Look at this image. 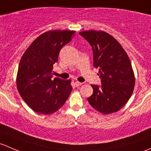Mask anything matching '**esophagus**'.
<instances>
[{
	"label": "esophagus",
	"mask_w": 151,
	"mask_h": 151,
	"mask_svg": "<svg viewBox=\"0 0 151 151\" xmlns=\"http://www.w3.org/2000/svg\"><path fill=\"white\" fill-rule=\"evenodd\" d=\"M82 84H83V83H80V82H78V81H77V82H75V83H74V85H75L76 87L80 86V85H81Z\"/></svg>",
	"instance_id": "34e87169"
}]
</instances>
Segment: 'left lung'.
Listing matches in <instances>:
<instances>
[{
    "instance_id": "1",
    "label": "left lung",
    "mask_w": 151,
    "mask_h": 151,
    "mask_svg": "<svg viewBox=\"0 0 151 151\" xmlns=\"http://www.w3.org/2000/svg\"><path fill=\"white\" fill-rule=\"evenodd\" d=\"M80 36L90 44L93 66L99 68L101 85H91L93 93L88 98L95 109L109 114L121 109L134 88V74L130 60L119 42L104 31H83Z\"/></svg>"
}]
</instances>
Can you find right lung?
Listing matches in <instances>:
<instances>
[{
    "label": "right lung",
    "instance_id": "obj_1",
    "mask_svg": "<svg viewBox=\"0 0 151 151\" xmlns=\"http://www.w3.org/2000/svg\"><path fill=\"white\" fill-rule=\"evenodd\" d=\"M75 31L50 30L39 36L30 45L19 61L17 86L22 99L38 113L58 110L72 90L69 80L53 77V65L59 52L72 40Z\"/></svg>",
    "mask_w": 151,
    "mask_h": 151
}]
</instances>
